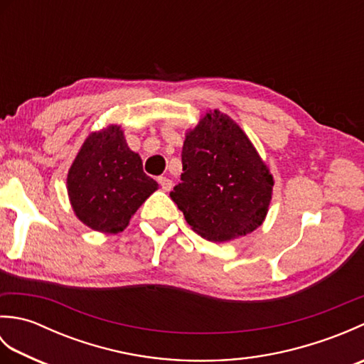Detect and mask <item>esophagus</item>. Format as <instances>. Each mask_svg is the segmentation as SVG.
Masks as SVG:
<instances>
[{
  "label": "esophagus",
  "mask_w": 364,
  "mask_h": 364,
  "mask_svg": "<svg viewBox=\"0 0 364 364\" xmlns=\"http://www.w3.org/2000/svg\"><path fill=\"white\" fill-rule=\"evenodd\" d=\"M158 183H159V186L162 188V191H166V192H168L170 189H172V186H173L172 180H168L167 176H159L158 178Z\"/></svg>",
  "instance_id": "esophagus-1"
}]
</instances>
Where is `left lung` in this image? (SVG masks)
<instances>
[{"instance_id":"8db88e82","label":"left lung","mask_w":364,"mask_h":364,"mask_svg":"<svg viewBox=\"0 0 364 364\" xmlns=\"http://www.w3.org/2000/svg\"><path fill=\"white\" fill-rule=\"evenodd\" d=\"M181 162V183L170 197L196 233L223 242L261 225L274 178L235 120L208 112L186 133Z\"/></svg>"}]
</instances>
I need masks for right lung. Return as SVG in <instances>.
Instances as JSON below:
<instances>
[{"label": "right lung", "mask_w": 364, "mask_h": 364, "mask_svg": "<svg viewBox=\"0 0 364 364\" xmlns=\"http://www.w3.org/2000/svg\"><path fill=\"white\" fill-rule=\"evenodd\" d=\"M158 189L144 173L142 159L131 151L117 125L92 133L67 175L73 211L82 223L102 233H119L131 215Z\"/></svg>", "instance_id": "obj_1"}]
</instances>
